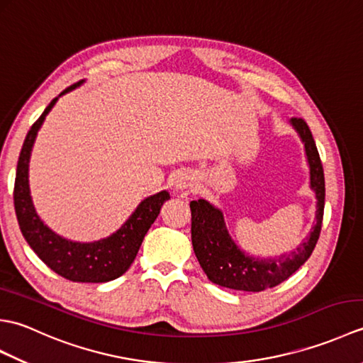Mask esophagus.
<instances>
[{"label": "esophagus", "instance_id": "obj_1", "mask_svg": "<svg viewBox=\"0 0 363 363\" xmlns=\"http://www.w3.org/2000/svg\"><path fill=\"white\" fill-rule=\"evenodd\" d=\"M194 186V176L187 172H181L174 176V187L177 190H184Z\"/></svg>", "mask_w": 363, "mask_h": 363}]
</instances>
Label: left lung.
I'll use <instances>...</instances> for the list:
<instances>
[{"label": "left lung", "mask_w": 363, "mask_h": 363, "mask_svg": "<svg viewBox=\"0 0 363 363\" xmlns=\"http://www.w3.org/2000/svg\"><path fill=\"white\" fill-rule=\"evenodd\" d=\"M291 125L306 146L311 165V186L317 195V223L311 235L295 251L277 259H256L240 251L226 230L223 213L206 199L190 203L191 243L199 265L209 281L233 290L262 291L273 289L296 272L311 257L318 242L325 212V173L317 145L307 123L293 117Z\"/></svg>", "instance_id": "8db88e82"}]
</instances>
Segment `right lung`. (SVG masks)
<instances>
[{"mask_svg": "<svg viewBox=\"0 0 363 363\" xmlns=\"http://www.w3.org/2000/svg\"><path fill=\"white\" fill-rule=\"evenodd\" d=\"M81 82L82 81L67 87L60 95L78 87ZM56 101L57 98H54L38 120L30 126L18 157L17 176H15L13 186V206L20 230L37 256L54 273L65 277V279L73 282H107L117 279L123 273L128 272V268L134 262L146 233H148L154 220L157 218L162 204L169 199V195L164 190L157 195L143 199L117 233L98 242H72L59 237L50 228H46L43 221L37 217L33 201H30L28 165L37 130L40 129L45 117Z\"/></svg>", "mask_w": 363, "mask_h": 363, "instance_id": "add662e5", "label": "right lung"}]
</instances>
